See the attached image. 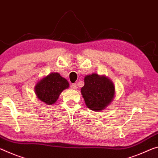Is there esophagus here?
<instances>
[{
	"label": "esophagus",
	"mask_w": 158,
	"mask_h": 158,
	"mask_svg": "<svg viewBox=\"0 0 158 158\" xmlns=\"http://www.w3.org/2000/svg\"><path fill=\"white\" fill-rule=\"evenodd\" d=\"M70 87H71L72 89H77V86L76 84H72L71 86H70Z\"/></svg>",
	"instance_id": "34e87169"
}]
</instances>
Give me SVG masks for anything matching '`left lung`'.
I'll return each mask as SVG.
<instances>
[{
	"label": "left lung",
	"mask_w": 158,
	"mask_h": 158,
	"mask_svg": "<svg viewBox=\"0 0 158 158\" xmlns=\"http://www.w3.org/2000/svg\"><path fill=\"white\" fill-rule=\"evenodd\" d=\"M81 93L85 104L90 110L101 112L114 100L115 87L112 80L106 75L93 73L85 76Z\"/></svg>",
	"instance_id": "1"
}]
</instances>
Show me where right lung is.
Returning <instances> with one entry per match:
<instances>
[{
  "label": "right lung",
  "mask_w": 158,
  "mask_h": 158,
  "mask_svg": "<svg viewBox=\"0 0 158 158\" xmlns=\"http://www.w3.org/2000/svg\"><path fill=\"white\" fill-rule=\"evenodd\" d=\"M69 86V82L57 72H51L44 77L35 85L36 97L46 105L56 102L61 93Z\"/></svg>",
  "instance_id": "right-lung-1"
}]
</instances>
